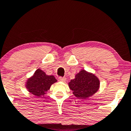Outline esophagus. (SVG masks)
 I'll return each mask as SVG.
<instances>
[{
    "instance_id": "obj_1",
    "label": "esophagus",
    "mask_w": 131,
    "mask_h": 131,
    "mask_svg": "<svg viewBox=\"0 0 131 131\" xmlns=\"http://www.w3.org/2000/svg\"><path fill=\"white\" fill-rule=\"evenodd\" d=\"M66 79H67L65 78H62V77H59V81L60 82H65Z\"/></svg>"
}]
</instances>
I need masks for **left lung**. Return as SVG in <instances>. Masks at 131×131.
<instances>
[{"instance_id":"8db88e82","label":"left lung","mask_w":131,"mask_h":131,"mask_svg":"<svg viewBox=\"0 0 131 131\" xmlns=\"http://www.w3.org/2000/svg\"><path fill=\"white\" fill-rule=\"evenodd\" d=\"M100 80L93 74L81 70L71 80L68 85L75 97L85 100L95 93L100 88Z\"/></svg>"}]
</instances>
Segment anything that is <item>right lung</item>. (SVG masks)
Segmentation results:
<instances>
[{
    "instance_id": "obj_1",
    "label": "right lung",
    "mask_w": 131,
    "mask_h": 131,
    "mask_svg": "<svg viewBox=\"0 0 131 131\" xmlns=\"http://www.w3.org/2000/svg\"><path fill=\"white\" fill-rule=\"evenodd\" d=\"M56 82L53 75H46L43 71L38 69L34 75L26 82V86L30 93L40 97L45 94L51 85Z\"/></svg>"
}]
</instances>
